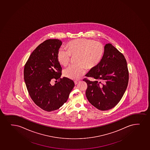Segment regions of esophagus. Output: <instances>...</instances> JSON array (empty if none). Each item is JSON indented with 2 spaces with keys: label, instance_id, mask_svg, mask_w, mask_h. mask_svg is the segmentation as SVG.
<instances>
[{
  "label": "esophagus",
  "instance_id": "34e87169",
  "mask_svg": "<svg viewBox=\"0 0 150 150\" xmlns=\"http://www.w3.org/2000/svg\"><path fill=\"white\" fill-rule=\"evenodd\" d=\"M79 82V80H76V81H74V83H75V84L76 85L78 83V82Z\"/></svg>",
  "mask_w": 150,
  "mask_h": 150
}]
</instances>
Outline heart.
<instances>
[{
	"mask_svg": "<svg viewBox=\"0 0 150 150\" xmlns=\"http://www.w3.org/2000/svg\"><path fill=\"white\" fill-rule=\"evenodd\" d=\"M67 50L61 49L57 53L59 63L67 66L71 62V56H76V65L71 66L64 71L66 77L77 80L85 72V69L91 70L98 66L104 54V47L102 43L93 40L76 39L69 42Z\"/></svg>",
	"mask_w": 150,
	"mask_h": 150,
	"instance_id": "b5f03b06",
	"label": "heart"
}]
</instances>
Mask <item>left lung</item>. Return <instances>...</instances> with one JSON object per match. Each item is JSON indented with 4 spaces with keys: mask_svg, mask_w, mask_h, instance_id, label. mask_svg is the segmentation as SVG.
Segmentation results:
<instances>
[{
    "mask_svg": "<svg viewBox=\"0 0 150 150\" xmlns=\"http://www.w3.org/2000/svg\"><path fill=\"white\" fill-rule=\"evenodd\" d=\"M87 98L99 110L111 109L118 104L127 89L129 72L124 55L111 44L104 47V54L98 66L86 75Z\"/></svg>",
    "mask_w": 150,
    "mask_h": 150,
    "instance_id": "8db88e82",
    "label": "left lung"
}]
</instances>
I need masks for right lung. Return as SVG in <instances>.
Listing matches in <instances>:
<instances>
[{
	"instance_id": "1",
	"label": "right lung",
	"mask_w": 150,
	"mask_h": 150,
	"mask_svg": "<svg viewBox=\"0 0 150 150\" xmlns=\"http://www.w3.org/2000/svg\"><path fill=\"white\" fill-rule=\"evenodd\" d=\"M61 45L58 39L44 41L32 52L24 67V79L30 98L38 106L48 112L61 108L74 86L72 80L60 78L62 68L57 53ZM53 79L59 81L52 86Z\"/></svg>"
}]
</instances>
